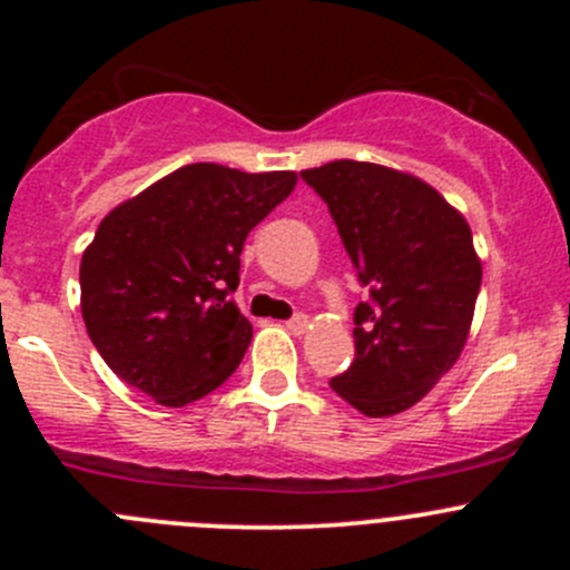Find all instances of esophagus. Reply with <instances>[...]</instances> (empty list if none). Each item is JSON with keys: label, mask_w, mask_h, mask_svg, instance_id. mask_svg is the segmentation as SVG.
Instances as JSON below:
<instances>
[{"label": "esophagus", "mask_w": 570, "mask_h": 570, "mask_svg": "<svg viewBox=\"0 0 570 570\" xmlns=\"http://www.w3.org/2000/svg\"><path fill=\"white\" fill-rule=\"evenodd\" d=\"M286 327H289V331L295 333V336H301V333L308 327V317H306V314H295V317L286 322Z\"/></svg>", "instance_id": "obj_1"}]
</instances>
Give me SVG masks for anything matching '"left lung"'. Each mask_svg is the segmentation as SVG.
I'll use <instances>...</instances> for the list:
<instances>
[{"label":"left lung","instance_id":"left-lung-1","mask_svg":"<svg viewBox=\"0 0 570 570\" xmlns=\"http://www.w3.org/2000/svg\"><path fill=\"white\" fill-rule=\"evenodd\" d=\"M301 176L370 292L353 314L355 361L331 389L366 416L407 411L469 338L482 281L469 223L422 178L383 165L336 159Z\"/></svg>","mask_w":570,"mask_h":570}]
</instances>
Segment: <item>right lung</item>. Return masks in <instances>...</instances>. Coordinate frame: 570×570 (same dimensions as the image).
Instances as JSON below:
<instances>
[{
	"mask_svg": "<svg viewBox=\"0 0 570 570\" xmlns=\"http://www.w3.org/2000/svg\"><path fill=\"white\" fill-rule=\"evenodd\" d=\"M292 170L184 165L101 220L82 253V320L109 370L181 407L234 375L253 338L234 306L245 237L295 189Z\"/></svg>",
	"mask_w": 570,
	"mask_h": 570,
	"instance_id": "obj_1",
	"label": "right lung"
}]
</instances>
